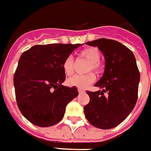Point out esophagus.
I'll use <instances>...</instances> for the list:
<instances>
[{
  "instance_id": "esophagus-1",
  "label": "esophagus",
  "mask_w": 151,
  "mask_h": 151,
  "mask_svg": "<svg viewBox=\"0 0 151 151\" xmlns=\"http://www.w3.org/2000/svg\"><path fill=\"white\" fill-rule=\"evenodd\" d=\"M78 93H84L85 91H84V89H82V88H78Z\"/></svg>"
}]
</instances>
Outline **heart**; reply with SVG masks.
Masks as SVG:
<instances>
[{
	"instance_id": "1",
	"label": "heart",
	"mask_w": 151,
	"mask_h": 151,
	"mask_svg": "<svg viewBox=\"0 0 151 151\" xmlns=\"http://www.w3.org/2000/svg\"><path fill=\"white\" fill-rule=\"evenodd\" d=\"M81 58H85L89 61L87 68V72L93 70L95 73H99L102 70V65L100 62L101 53L96 47H87L79 52ZM63 69L64 73L68 76L72 75L74 72V59L72 55H68L64 58L63 62ZM96 79L94 73L91 72L84 75H74L67 80V83L71 87H77L78 88H86L92 84Z\"/></svg>"
}]
</instances>
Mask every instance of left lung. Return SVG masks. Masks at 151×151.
<instances>
[{
  "label": "left lung",
  "mask_w": 151,
  "mask_h": 151,
  "mask_svg": "<svg viewBox=\"0 0 151 151\" xmlns=\"http://www.w3.org/2000/svg\"><path fill=\"white\" fill-rule=\"evenodd\" d=\"M86 44L101 50L106 65L103 76L95 84L101 90L86 91L90 101L84 106V114L95 127L111 129L122 122L135 107L140 72L132 50L118 41L102 38Z\"/></svg>",
  "instance_id": "8db88e82"
}]
</instances>
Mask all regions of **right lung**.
<instances>
[{"instance_id": "obj_1", "label": "right lung", "mask_w": 151, "mask_h": 151, "mask_svg": "<svg viewBox=\"0 0 151 151\" xmlns=\"http://www.w3.org/2000/svg\"><path fill=\"white\" fill-rule=\"evenodd\" d=\"M80 44L37 45L24 51L14 74L15 98L20 112L41 127L54 126L64 116L66 106L78 95L76 87L62 85L63 62Z\"/></svg>"}]
</instances>
